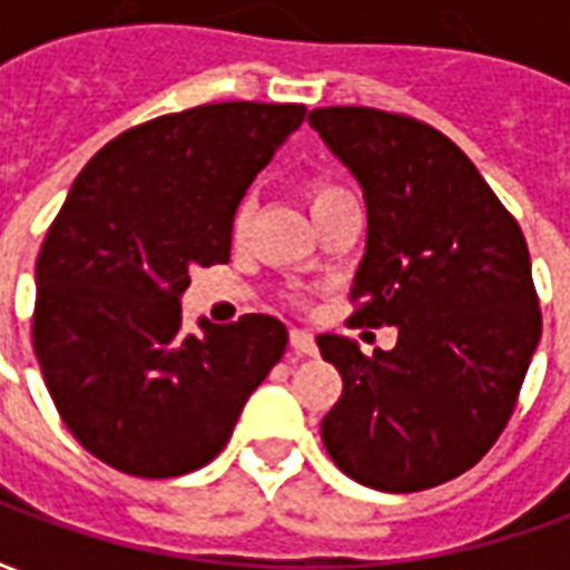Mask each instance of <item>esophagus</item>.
Returning <instances> with one entry per match:
<instances>
[{
    "label": "esophagus",
    "instance_id": "1",
    "mask_svg": "<svg viewBox=\"0 0 570 570\" xmlns=\"http://www.w3.org/2000/svg\"><path fill=\"white\" fill-rule=\"evenodd\" d=\"M289 345H293V351H296V354H305V357L317 354L314 335L305 333V330H289Z\"/></svg>",
    "mask_w": 570,
    "mask_h": 570
}]
</instances>
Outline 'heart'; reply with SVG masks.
I'll return each mask as SVG.
<instances>
[{
    "label": "heart",
    "mask_w": 570,
    "mask_h": 570,
    "mask_svg": "<svg viewBox=\"0 0 570 570\" xmlns=\"http://www.w3.org/2000/svg\"><path fill=\"white\" fill-rule=\"evenodd\" d=\"M347 198H354V195H351L342 183L326 179V176H314V179L305 183V200H308L314 219H323L326 213L333 210V207H338V204ZM249 219H253V204H249V200H240L235 207V216H232V235H235V240L247 237Z\"/></svg>",
    "instance_id": "heart-1"
}]
</instances>
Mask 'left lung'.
I'll use <instances>...</instances> for the list:
<instances>
[{"label":"left lung","mask_w":570,"mask_h":570,"mask_svg":"<svg viewBox=\"0 0 570 570\" xmlns=\"http://www.w3.org/2000/svg\"><path fill=\"white\" fill-rule=\"evenodd\" d=\"M308 125L370 213L351 323L396 326L394 351L372 357L317 335L342 375L323 445L360 485L433 489L489 452L525 382L540 338L525 235L464 151L419 118L326 106Z\"/></svg>","instance_id":"left-lung-1"}]
</instances>
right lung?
I'll return each instance as SVG.
<instances>
[{
    "label": "right lung",
    "instance_id": "add662e5",
    "mask_svg": "<svg viewBox=\"0 0 570 570\" xmlns=\"http://www.w3.org/2000/svg\"><path fill=\"white\" fill-rule=\"evenodd\" d=\"M302 104H204L118 134L85 164L36 259L32 347L69 433L104 464L167 479L210 464L286 351L244 314L183 333L188 268L232 256V216Z\"/></svg>",
    "mask_w": 570,
    "mask_h": 570
}]
</instances>
